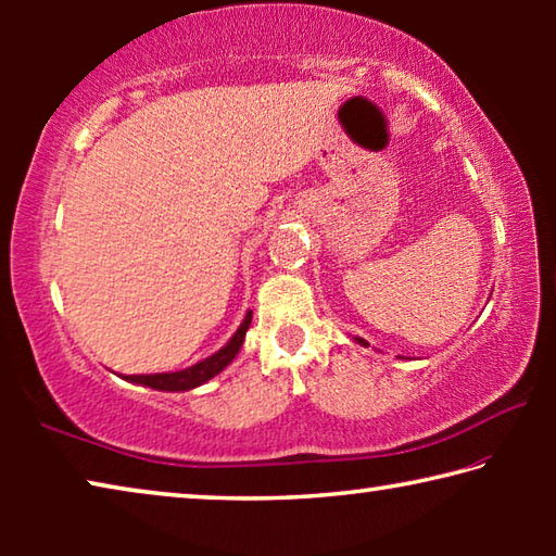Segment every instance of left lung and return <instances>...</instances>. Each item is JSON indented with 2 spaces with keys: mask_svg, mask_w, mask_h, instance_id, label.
<instances>
[{
  "mask_svg": "<svg viewBox=\"0 0 556 556\" xmlns=\"http://www.w3.org/2000/svg\"><path fill=\"white\" fill-rule=\"evenodd\" d=\"M355 343H361V345H368V341H365V338H353Z\"/></svg>",
  "mask_w": 556,
  "mask_h": 556,
  "instance_id": "8db88e82",
  "label": "left lung"
}]
</instances>
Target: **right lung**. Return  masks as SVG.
<instances>
[{
    "mask_svg": "<svg viewBox=\"0 0 556 556\" xmlns=\"http://www.w3.org/2000/svg\"><path fill=\"white\" fill-rule=\"evenodd\" d=\"M250 324H252V312L244 314L240 328L232 333L230 341L225 343L218 353L208 355L205 361H199L195 365H191V368L176 370V372H156V375H129L125 380L135 384H144V388H152V390H162V392H186V390L199 388V384L208 382L235 361V355L240 353V348L244 343V333H248Z\"/></svg>",
    "mask_w": 556,
    "mask_h": 556,
    "instance_id": "obj_1",
    "label": "right lung"
}]
</instances>
